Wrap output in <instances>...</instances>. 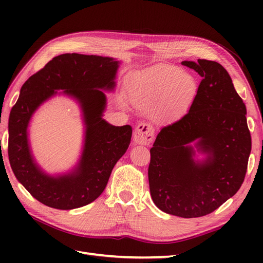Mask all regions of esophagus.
I'll list each match as a JSON object with an SVG mask.
<instances>
[{
    "mask_svg": "<svg viewBox=\"0 0 263 263\" xmlns=\"http://www.w3.org/2000/svg\"><path fill=\"white\" fill-rule=\"evenodd\" d=\"M154 139V128L147 123H140L134 130V141L140 145H149Z\"/></svg>",
    "mask_w": 263,
    "mask_h": 263,
    "instance_id": "34e87169",
    "label": "esophagus"
}]
</instances>
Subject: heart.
<instances>
[{
	"label": "heart",
	"mask_w": 263,
	"mask_h": 263,
	"mask_svg": "<svg viewBox=\"0 0 263 263\" xmlns=\"http://www.w3.org/2000/svg\"><path fill=\"white\" fill-rule=\"evenodd\" d=\"M197 91L195 79L178 67L163 66L138 73L129 85L132 101L140 107L158 102L155 116L168 119L190 106Z\"/></svg>",
	"instance_id": "obj_1"
}]
</instances>
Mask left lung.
Returning a JSON list of instances; mask_svg holds the SVG:
<instances>
[{
  "instance_id": "left-lung-1",
  "label": "left lung",
  "mask_w": 263,
  "mask_h": 263,
  "mask_svg": "<svg viewBox=\"0 0 263 263\" xmlns=\"http://www.w3.org/2000/svg\"><path fill=\"white\" fill-rule=\"evenodd\" d=\"M202 77L187 113L162 127L150 149V195L158 209L183 218L205 216L240 189L248 168L251 136L247 109L232 78L218 62L183 61ZM209 154L192 159L188 144Z\"/></svg>"
}]
</instances>
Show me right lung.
Here are the masks:
<instances>
[{
    "label": "right lung",
    "instance_id": "1",
    "mask_svg": "<svg viewBox=\"0 0 263 263\" xmlns=\"http://www.w3.org/2000/svg\"><path fill=\"white\" fill-rule=\"evenodd\" d=\"M118 61L80 53H63L28 78L9 118V159L16 179L37 201L57 210H72L90 204L106 187L116 162L128 149L132 127L113 126L102 119L105 94L112 90ZM55 89H65L79 100L87 125L81 164L72 174L46 176L32 161L27 141V126L34 109Z\"/></svg>",
    "mask_w": 263,
    "mask_h": 263
}]
</instances>
